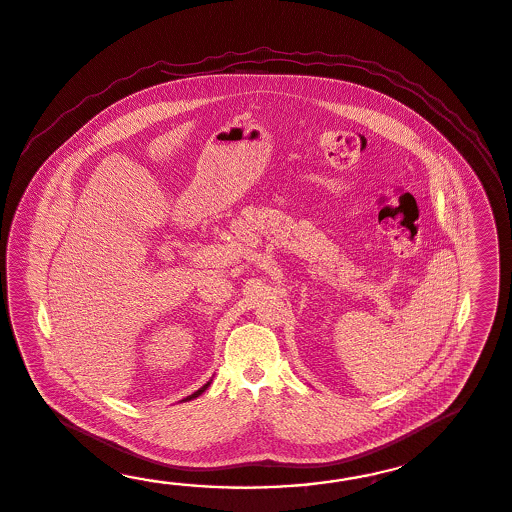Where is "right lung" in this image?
Here are the masks:
<instances>
[{
    "label": "right lung",
    "instance_id": "right-lung-1",
    "mask_svg": "<svg viewBox=\"0 0 512 512\" xmlns=\"http://www.w3.org/2000/svg\"><path fill=\"white\" fill-rule=\"evenodd\" d=\"M209 384H211V382H207V384H205V386L200 387V389H198V391H194L193 395H189V397L183 398V400H185V402H187V400H193V398L200 397V395H202V393H204L205 389H207V387H209Z\"/></svg>",
    "mask_w": 512,
    "mask_h": 512
}]
</instances>
